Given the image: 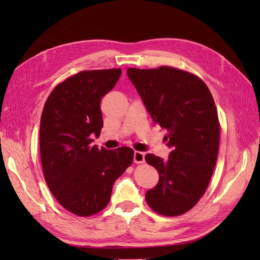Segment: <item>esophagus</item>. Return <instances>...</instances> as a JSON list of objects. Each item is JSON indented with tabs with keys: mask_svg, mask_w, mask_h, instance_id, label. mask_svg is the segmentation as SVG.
Returning a JSON list of instances; mask_svg holds the SVG:
<instances>
[{
	"mask_svg": "<svg viewBox=\"0 0 260 260\" xmlns=\"http://www.w3.org/2000/svg\"><path fill=\"white\" fill-rule=\"evenodd\" d=\"M145 160V154L142 152L136 151L135 154H133V161L136 164H142Z\"/></svg>",
	"mask_w": 260,
	"mask_h": 260,
	"instance_id": "1",
	"label": "esophagus"
}]
</instances>
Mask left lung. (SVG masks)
Returning <instances> with one entry per match:
<instances>
[{"label":"left lung","instance_id":"left-lung-1","mask_svg":"<svg viewBox=\"0 0 260 260\" xmlns=\"http://www.w3.org/2000/svg\"><path fill=\"white\" fill-rule=\"evenodd\" d=\"M127 74L172 148L167 160L145 156L159 175L146 203L159 215L180 216L198 204L216 166L220 124L214 99L205 82L185 70L160 66L129 68Z\"/></svg>","mask_w":260,"mask_h":260}]
</instances>
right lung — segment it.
Listing matches in <instances>:
<instances>
[{
    "label": "right lung",
    "instance_id": "right-lung-1",
    "mask_svg": "<svg viewBox=\"0 0 260 260\" xmlns=\"http://www.w3.org/2000/svg\"><path fill=\"white\" fill-rule=\"evenodd\" d=\"M120 68L83 70L58 83L46 100L40 122L45 182L60 205L80 217L95 215L111 200L113 184L133 161V149L91 145L103 128L101 100Z\"/></svg>",
    "mask_w": 260,
    "mask_h": 260
}]
</instances>
